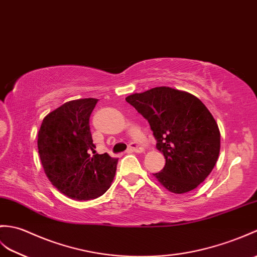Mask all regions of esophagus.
I'll use <instances>...</instances> for the list:
<instances>
[{
  "instance_id": "esophagus-1",
  "label": "esophagus",
  "mask_w": 257,
  "mask_h": 257,
  "mask_svg": "<svg viewBox=\"0 0 257 257\" xmlns=\"http://www.w3.org/2000/svg\"><path fill=\"white\" fill-rule=\"evenodd\" d=\"M129 149L131 151L137 152V153H141V152H143V150H145V149H143L140 145H138V143H131V145L129 146Z\"/></svg>"
}]
</instances>
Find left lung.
<instances>
[{
  "mask_svg": "<svg viewBox=\"0 0 257 257\" xmlns=\"http://www.w3.org/2000/svg\"><path fill=\"white\" fill-rule=\"evenodd\" d=\"M150 123L165 166L153 174L175 194L195 189L210 174L220 152V131L200 99L166 86L126 97Z\"/></svg>",
  "mask_w": 257,
  "mask_h": 257,
  "instance_id": "obj_1",
  "label": "left lung"
}]
</instances>
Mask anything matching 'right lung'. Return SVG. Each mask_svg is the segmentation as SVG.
<instances>
[{
    "mask_svg": "<svg viewBox=\"0 0 257 257\" xmlns=\"http://www.w3.org/2000/svg\"><path fill=\"white\" fill-rule=\"evenodd\" d=\"M98 99L64 103L49 112L38 133V152L47 177L59 192L75 200L95 199L114 180L118 159L94 154L89 117Z\"/></svg>",
    "mask_w": 257,
    "mask_h": 257,
    "instance_id": "obj_1",
    "label": "right lung"
}]
</instances>
